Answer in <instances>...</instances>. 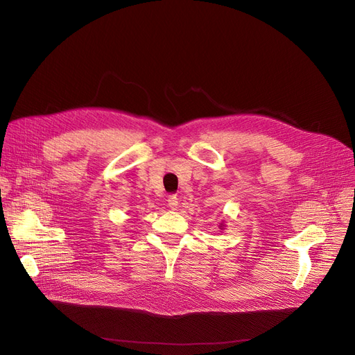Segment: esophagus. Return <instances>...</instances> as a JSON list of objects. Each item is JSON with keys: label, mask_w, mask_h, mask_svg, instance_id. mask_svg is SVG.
Wrapping results in <instances>:
<instances>
[{"label": "esophagus", "mask_w": 355, "mask_h": 355, "mask_svg": "<svg viewBox=\"0 0 355 355\" xmlns=\"http://www.w3.org/2000/svg\"><path fill=\"white\" fill-rule=\"evenodd\" d=\"M166 203H168V207L169 209H177L178 207V198H177V196H169L168 197V200H166Z\"/></svg>", "instance_id": "obj_1"}]
</instances>
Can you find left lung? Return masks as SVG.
I'll list each match as a JSON object with an SVG mask.
<instances>
[{
    "label": "left lung",
    "mask_w": 355,
    "mask_h": 355,
    "mask_svg": "<svg viewBox=\"0 0 355 355\" xmlns=\"http://www.w3.org/2000/svg\"><path fill=\"white\" fill-rule=\"evenodd\" d=\"M219 227H220V229H223V223H220V226H219Z\"/></svg>",
    "instance_id": "obj_1"
}]
</instances>
